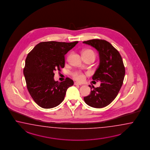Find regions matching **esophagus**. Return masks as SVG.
Listing matches in <instances>:
<instances>
[{
    "instance_id": "esophagus-1",
    "label": "esophagus",
    "mask_w": 150,
    "mask_h": 150,
    "mask_svg": "<svg viewBox=\"0 0 150 150\" xmlns=\"http://www.w3.org/2000/svg\"><path fill=\"white\" fill-rule=\"evenodd\" d=\"M74 85H79V86H81V84L79 83V82H75L74 83Z\"/></svg>"
}]
</instances>
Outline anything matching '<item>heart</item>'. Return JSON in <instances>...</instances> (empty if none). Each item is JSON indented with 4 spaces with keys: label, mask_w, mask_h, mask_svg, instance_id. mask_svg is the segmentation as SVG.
<instances>
[{
    "label": "heart",
    "mask_w": 150,
    "mask_h": 150,
    "mask_svg": "<svg viewBox=\"0 0 150 150\" xmlns=\"http://www.w3.org/2000/svg\"><path fill=\"white\" fill-rule=\"evenodd\" d=\"M83 53H86V54H89L93 55L94 57H95V52L93 50L88 49V50H84ZM72 76L73 77L74 79L76 80L82 82L85 79V75L84 74L82 73L80 71H75L72 74Z\"/></svg>",
    "instance_id": "obj_1"
}]
</instances>
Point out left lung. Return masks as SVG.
<instances>
[{
	"label": "left lung",
	"instance_id": "left-lung-1",
	"mask_svg": "<svg viewBox=\"0 0 150 150\" xmlns=\"http://www.w3.org/2000/svg\"><path fill=\"white\" fill-rule=\"evenodd\" d=\"M83 43L99 52L100 63L92 79L101 82L99 87H93L91 94L84 97V102L88 106L100 108L110 105L120 91L125 74L124 63L119 51L106 40L94 39Z\"/></svg>",
	"mask_w": 150,
	"mask_h": 150
}]
</instances>
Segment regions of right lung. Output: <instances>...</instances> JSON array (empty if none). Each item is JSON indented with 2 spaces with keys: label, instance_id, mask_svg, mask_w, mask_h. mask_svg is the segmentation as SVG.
Returning <instances> with one entry per match:
<instances>
[{
  "label": "right lung",
  "instance_id": "obj_1",
  "mask_svg": "<svg viewBox=\"0 0 150 150\" xmlns=\"http://www.w3.org/2000/svg\"><path fill=\"white\" fill-rule=\"evenodd\" d=\"M78 42H43L28 54L23 73L30 94L40 107L48 109L59 105L67 89L73 85L69 77L61 82L55 81L54 72L64 68V56Z\"/></svg>",
  "mask_w": 150,
  "mask_h": 150
}]
</instances>
